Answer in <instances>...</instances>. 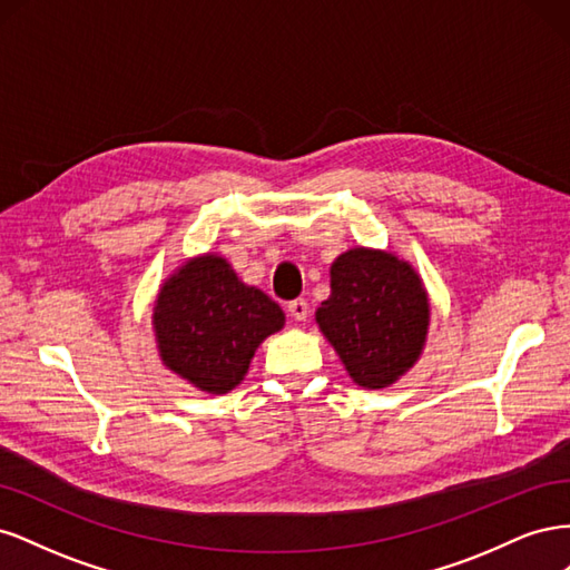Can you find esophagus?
<instances>
[{
    "mask_svg": "<svg viewBox=\"0 0 570 570\" xmlns=\"http://www.w3.org/2000/svg\"><path fill=\"white\" fill-rule=\"evenodd\" d=\"M287 312H289V316L295 318V321H306L308 318V304H306V299H292L289 304H287Z\"/></svg>",
    "mask_w": 570,
    "mask_h": 570,
    "instance_id": "esophagus-1",
    "label": "esophagus"
}]
</instances>
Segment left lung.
I'll return each instance as SVG.
<instances>
[{"label": "left lung", "mask_w": 570, "mask_h": 570, "mask_svg": "<svg viewBox=\"0 0 570 570\" xmlns=\"http://www.w3.org/2000/svg\"><path fill=\"white\" fill-rule=\"evenodd\" d=\"M316 321L354 383L381 390L416 364L430 306L406 262L358 247L337 256L331 297L318 306Z\"/></svg>", "instance_id": "1"}]
</instances>
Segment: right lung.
I'll use <instances>...</instances> for the list:
<instances>
[{
    "label": "right lung",
    "instance_id": "right-lung-1",
    "mask_svg": "<svg viewBox=\"0 0 570 570\" xmlns=\"http://www.w3.org/2000/svg\"><path fill=\"white\" fill-rule=\"evenodd\" d=\"M283 323V308L214 254L170 275L154 306L164 364L212 394H226L243 381L258 344Z\"/></svg>",
    "mask_w": 570,
    "mask_h": 570
}]
</instances>
